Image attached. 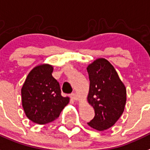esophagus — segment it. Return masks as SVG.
<instances>
[{
    "label": "esophagus",
    "instance_id": "1",
    "mask_svg": "<svg viewBox=\"0 0 150 150\" xmlns=\"http://www.w3.org/2000/svg\"><path fill=\"white\" fill-rule=\"evenodd\" d=\"M70 97L73 99L74 100H78V99H79V96H77V94L76 93H71L70 94Z\"/></svg>",
    "mask_w": 150,
    "mask_h": 150
}]
</instances>
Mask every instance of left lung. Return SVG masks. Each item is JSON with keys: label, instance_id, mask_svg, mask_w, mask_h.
Here are the masks:
<instances>
[{"label": "left lung", "instance_id": "obj_1", "mask_svg": "<svg viewBox=\"0 0 150 150\" xmlns=\"http://www.w3.org/2000/svg\"><path fill=\"white\" fill-rule=\"evenodd\" d=\"M90 90L87 100L95 111L90 127L103 131L112 127L122 114L127 101V90L113 66L99 58L87 68Z\"/></svg>", "mask_w": 150, "mask_h": 150}]
</instances>
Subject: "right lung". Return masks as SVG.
<instances>
[{"label": "right lung", "mask_w": 150, "mask_h": 150, "mask_svg": "<svg viewBox=\"0 0 150 150\" xmlns=\"http://www.w3.org/2000/svg\"><path fill=\"white\" fill-rule=\"evenodd\" d=\"M53 70L49 64L36 67L22 86V106L26 116L38 124L55 120L69 103V97L62 96L60 84L52 76Z\"/></svg>", "instance_id": "add662e5"}]
</instances>
